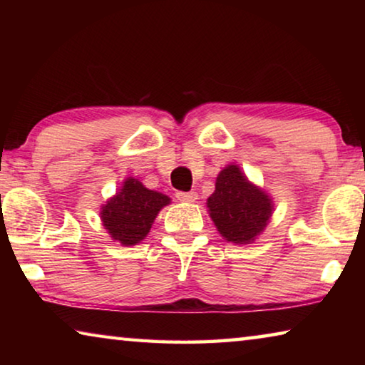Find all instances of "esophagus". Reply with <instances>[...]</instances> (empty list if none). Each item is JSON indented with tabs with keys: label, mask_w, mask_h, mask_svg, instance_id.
<instances>
[{
	"label": "esophagus",
	"mask_w": 365,
	"mask_h": 365,
	"mask_svg": "<svg viewBox=\"0 0 365 365\" xmlns=\"http://www.w3.org/2000/svg\"><path fill=\"white\" fill-rule=\"evenodd\" d=\"M175 197L180 202H195L197 200L196 191H178Z\"/></svg>",
	"instance_id": "34e87169"
}]
</instances>
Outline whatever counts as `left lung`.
<instances>
[{"instance_id": "1", "label": "left lung", "mask_w": 365, "mask_h": 365, "mask_svg": "<svg viewBox=\"0 0 365 365\" xmlns=\"http://www.w3.org/2000/svg\"><path fill=\"white\" fill-rule=\"evenodd\" d=\"M206 206L220 237L235 245L255 243L269 225L275 209L267 191L251 182L235 163L219 172Z\"/></svg>"}]
</instances>
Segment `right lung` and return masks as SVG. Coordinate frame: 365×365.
Returning <instances> with one entry per match:
<instances>
[{
  "label": "right lung",
  "mask_w": 365,
  "mask_h": 365,
  "mask_svg": "<svg viewBox=\"0 0 365 365\" xmlns=\"http://www.w3.org/2000/svg\"><path fill=\"white\" fill-rule=\"evenodd\" d=\"M170 202L168 195L146 188L138 178L127 177L117 193L101 206L100 217L110 240L122 246H135L148 237L159 211Z\"/></svg>",
  "instance_id": "1"
}]
</instances>
